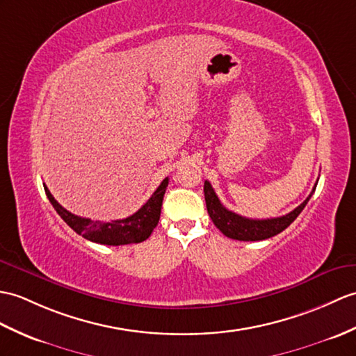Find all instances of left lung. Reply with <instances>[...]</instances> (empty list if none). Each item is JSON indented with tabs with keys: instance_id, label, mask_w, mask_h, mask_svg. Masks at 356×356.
<instances>
[{
	"instance_id": "left-lung-1",
	"label": "left lung",
	"mask_w": 356,
	"mask_h": 356,
	"mask_svg": "<svg viewBox=\"0 0 356 356\" xmlns=\"http://www.w3.org/2000/svg\"><path fill=\"white\" fill-rule=\"evenodd\" d=\"M317 186V185H316ZM314 186L312 193L316 191ZM204 200L206 208H208V213L211 220L213 221L222 234L227 238L238 239V241H261V239H267L282 232L291 222L299 217V213L303 211L305 206L309 202L312 193L308 195L307 200L302 204L297 206L294 211H291L286 216L277 217V218H266V220H253L238 216V213L226 209L221 204L220 198L217 197L216 191H213L212 185L208 180H204Z\"/></svg>"
}]
</instances>
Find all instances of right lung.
Listing matches in <instances>:
<instances>
[{
    "label": "right lung",
    "instance_id": "obj_1",
    "mask_svg": "<svg viewBox=\"0 0 356 356\" xmlns=\"http://www.w3.org/2000/svg\"><path fill=\"white\" fill-rule=\"evenodd\" d=\"M167 186L168 177H165L162 180V184L158 186V189L153 193V195L148 198L147 203L139 211H136L134 216L122 220H112L111 222H103L74 216V213L66 211L57 203L56 198L44 185L48 200L51 202L56 212L59 213L60 218L74 230V232H77L79 235L89 239V241L106 245H122L145 241L159 222L162 200Z\"/></svg>",
    "mask_w": 356,
    "mask_h": 356
}]
</instances>
